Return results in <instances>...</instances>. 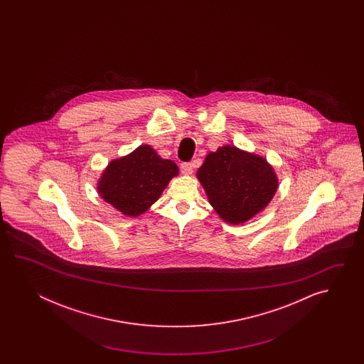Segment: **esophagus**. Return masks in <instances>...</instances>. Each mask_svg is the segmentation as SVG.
I'll use <instances>...</instances> for the list:
<instances>
[{
	"instance_id": "esophagus-1",
	"label": "esophagus",
	"mask_w": 364,
	"mask_h": 364,
	"mask_svg": "<svg viewBox=\"0 0 364 364\" xmlns=\"http://www.w3.org/2000/svg\"><path fill=\"white\" fill-rule=\"evenodd\" d=\"M181 171L183 174H191L193 171V163H182L181 164Z\"/></svg>"
}]
</instances>
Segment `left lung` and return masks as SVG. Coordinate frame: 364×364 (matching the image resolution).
<instances>
[{
  "instance_id": "obj_1",
  "label": "left lung",
  "mask_w": 364,
  "mask_h": 364,
  "mask_svg": "<svg viewBox=\"0 0 364 364\" xmlns=\"http://www.w3.org/2000/svg\"><path fill=\"white\" fill-rule=\"evenodd\" d=\"M196 176L212 207L230 224H242L263 210L279 185L263 157L230 146L210 152Z\"/></svg>"
}]
</instances>
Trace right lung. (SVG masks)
<instances>
[{
  "label": "right lung",
  "instance_id": "right-lung-1",
  "mask_svg": "<svg viewBox=\"0 0 364 364\" xmlns=\"http://www.w3.org/2000/svg\"><path fill=\"white\" fill-rule=\"evenodd\" d=\"M178 166L164 160L151 146L109 164L99 182L100 196L126 216H139L155 203Z\"/></svg>",
  "mask_w": 364,
  "mask_h": 364
}]
</instances>
